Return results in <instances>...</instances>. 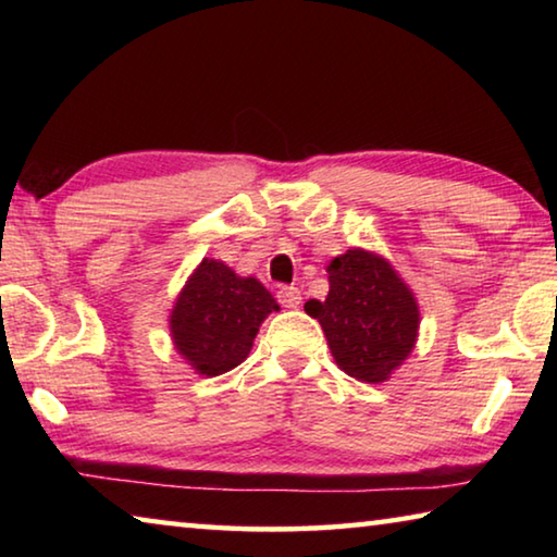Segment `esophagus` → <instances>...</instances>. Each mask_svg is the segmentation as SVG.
Masks as SVG:
<instances>
[{"label":"esophagus","mask_w":557,"mask_h":557,"mask_svg":"<svg viewBox=\"0 0 557 557\" xmlns=\"http://www.w3.org/2000/svg\"><path fill=\"white\" fill-rule=\"evenodd\" d=\"M299 289L297 287H292V285H282V287H277V301L282 307H287V309H295V307H299Z\"/></svg>","instance_id":"obj_1"}]
</instances>
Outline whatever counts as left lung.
<instances>
[{
    "instance_id": "left-lung-1",
    "label": "left lung",
    "mask_w": 557,
    "mask_h": 557,
    "mask_svg": "<svg viewBox=\"0 0 557 557\" xmlns=\"http://www.w3.org/2000/svg\"><path fill=\"white\" fill-rule=\"evenodd\" d=\"M326 272V299H309L305 312L319 319L332 356L351 379L385 381L418 338V301L388 262L373 252L348 250Z\"/></svg>"
}]
</instances>
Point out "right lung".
Segmentation results:
<instances>
[{
    "instance_id": "obj_1",
    "label": "right lung",
    "mask_w": 557,
    "mask_h": 557,
    "mask_svg": "<svg viewBox=\"0 0 557 557\" xmlns=\"http://www.w3.org/2000/svg\"><path fill=\"white\" fill-rule=\"evenodd\" d=\"M277 301L256 277H238L206 258L176 299L172 336L176 351L203 375H221L245 361L252 338Z\"/></svg>"
}]
</instances>
